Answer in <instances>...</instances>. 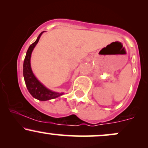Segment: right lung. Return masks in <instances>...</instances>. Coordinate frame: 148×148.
<instances>
[{"label":"right lung","instance_id":"1","mask_svg":"<svg viewBox=\"0 0 148 148\" xmlns=\"http://www.w3.org/2000/svg\"><path fill=\"white\" fill-rule=\"evenodd\" d=\"M43 32L39 35L38 37L34 43L32 44L28 48L26 52L24 62H23V77H24L25 83L28 90L29 91L32 96L40 101H47V100L52 99L56 98L62 95L63 93H58L53 92L42 85L34 76L30 67V57L33 49L36 46L37 42H39L40 36Z\"/></svg>","mask_w":148,"mask_h":148}]
</instances>
